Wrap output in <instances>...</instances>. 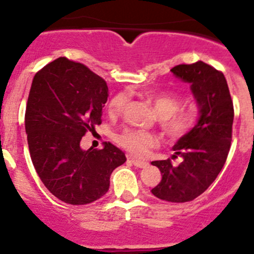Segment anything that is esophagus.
<instances>
[{
	"label": "esophagus",
	"instance_id": "esophagus-1",
	"mask_svg": "<svg viewBox=\"0 0 254 254\" xmlns=\"http://www.w3.org/2000/svg\"><path fill=\"white\" fill-rule=\"evenodd\" d=\"M127 161H130V163H131L132 165H135L136 168H146V166L148 165V163H147V161L137 160V159L133 158L132 155H127Z\"/></svg>",
	"mask_w": 254,
	"mask_h": 254
}]
</instances>
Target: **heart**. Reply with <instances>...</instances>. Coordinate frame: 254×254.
Instances as JSON below:
<instances>
[{
  "instance_id": "obj_1",
  "label": "heart",
  "mask_w": 254,
  "mask_h": 254,
  "mask_svg": "<svg viewBox=\"0 0 254 254\" xmlns=\"http://www.w3.org/2000/svg\"><path fill=\"white\" fill-rule=\"evenodd\" d=\"M127 101V94L121 93L111 100L108 113L118 116ZM150 104L161 118V127L171 140H180L188 135L199 122V114L194 108H180V97L172 94H160L149 97ZM118 143L136 157H143L149 148L157 144V138L143 130L127 129L118 136Z\"/></svg>"
}]
</instances>
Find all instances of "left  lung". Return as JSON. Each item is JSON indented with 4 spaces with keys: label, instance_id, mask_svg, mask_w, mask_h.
<instances>
[{
    "label": "left lung",
    "instance_id": "8db88e82",
    "mask_svg": "<svg viewBox=\"0 0 254 254\" xmlns=\"http://www.w3.org/2000/svg\"><path fill=\"white\" fill-rule=\"evenodd\" d=\"M171 72L190 84L199 122L172 147V158H182L180 165L174 166L170 159L152 161L163 176L152 194L165 201L187 202L204 193L224 166L231 143L234 107L224 74L212 66L197 61L175 66Z\"/></svg>",
    "mask_w": 254,
    "mask_h": 254
}]
</instances>
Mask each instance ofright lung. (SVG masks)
I'll use <instances>...</instances> for the list:
<instances>
[{"label":"right lung","instance_id":"obj_1","mask_svg":"<svg viewBox=\"0 0 254 254\" xmlns=\"http://www.w3.org/2000/svg\"><path fill=\"white\" fill-rule=\"evenodd\" d=\"M107 84L83 64L58 58L33 77L25 130L36 172L61 201L85 205L107 193L113 170L127 161L110 142L82 149L86 131L101 124Z\"/></svg>","mask_w":254,"mask_h":254}]
</instances>
